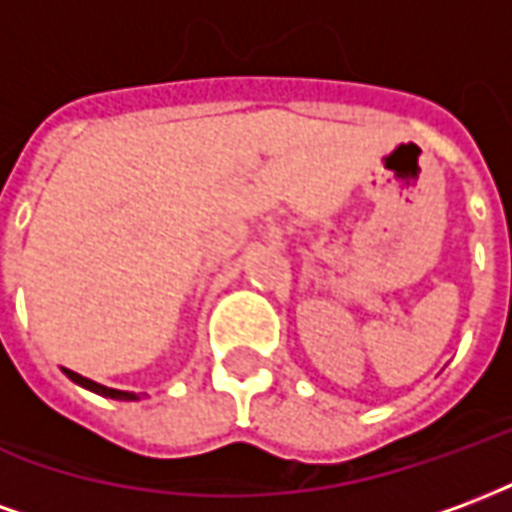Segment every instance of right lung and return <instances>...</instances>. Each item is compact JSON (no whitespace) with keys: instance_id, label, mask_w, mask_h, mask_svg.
Instances as JSON below:
<instances>
[{"instance_id":"add662e5","label":"right lung","mask_w":512,"mask_h":512,"mask_svg":"<svg viewBox=\"0 0 512 512\" xmlns=\"http://www.w3.org/2000/svg\"><path fill=\"white\" fill-rule=\"evenodd\" d=\"M62 373L71 378V381H76V384H79V386H84V389H90V392H95V395L112 397V400H139V397H136L134 392H123V389H112V386L95 384V381H90V378L79 376V373H73V370H65V367H62Z\"/></svg>"}]
</instances>
